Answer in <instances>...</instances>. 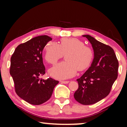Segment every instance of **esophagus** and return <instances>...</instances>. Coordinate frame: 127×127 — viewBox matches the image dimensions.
Wrapping results in <instances>:
<instances>
[{
	"mask_svg": "<svg viewBox=\"0 0 127 127\" xmlns=\"http://www.w3.org/2000/svg\"><path fill=\"white\" fill-rule=\"evenodd\" d=\"M61 82L64 83V84H67V83H69V81H61Z\"/></svg>",
	"mask_w": 127,
	"mask_h": 127,
	"instance_id": "obj_1",
	"label": "esophagus"
}]
</instances>
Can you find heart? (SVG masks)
<instances>
[{
  "label": "heart",
  "mask_w": 127,
  "mask_h": 127,
  "mask_svg": "<svg viewBox=\"0 0 127 127\" xmlns=\"http://www.w3.org/2000/svg\"><path fill=\"white\" fill-rule=\"evenodd\" d=\"M65 54V61L51 68L50 73L57 79H65L73 76L77 69L82 71L89 66L93 58L91 49L79 40L62 39L58 44L50 43L45 48L44 58L54 65Z\"/></svg>",
  "instance_id": "b5f03b06"
}]
</instances>
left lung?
<instances>
[{
	"label": "left lung",
	"instance_id": "1",
	"mask_svg": "<svg viewBox=\"0 0 127 127\" xmlns=\"http://www.w3.org/2000/svg\"><path fill=\"white\" fill-rule=\"evenodd\" d=\"M93 46L94 58L89 69L77 79L79 88L74 99L84 105L94 104L109 94L117 78L119 61L110 46L90 35H83Z\"/></svg>",
	"mask_w": 127,
	"mask_h": 127
}]
</instances>
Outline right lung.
Wrapping results in <instances>:
<instances>
[{
	"instance_id": "obj_1",
	"label": "right lung",
	"mask_w": 127,
	"mask_h": 127,
	"mask_svg": "<svg viewBox=\"0 0 127 127\" xmlns=\"http://www.w3.org/2000/svg\"><path fill=\"white\" fill-rule=\"evenodd\" d=\"M52 38L42 35L18 45L11 57L10 73L15 93L28 103L41 105L49 99L58 81L40 79L46 73L42 51Z\"/></svg>"
}]
</instances>
